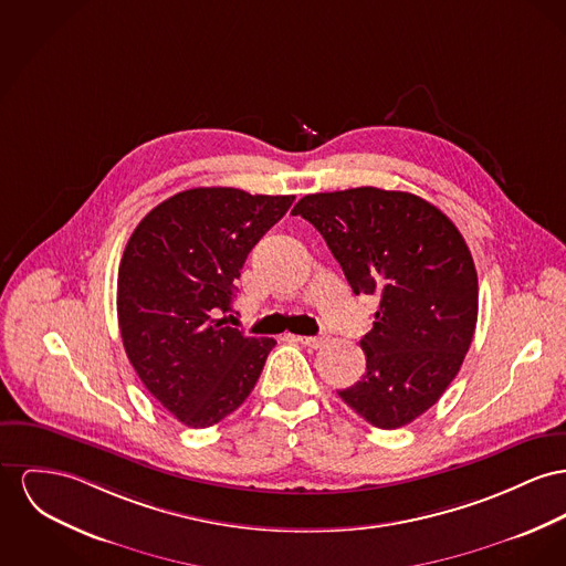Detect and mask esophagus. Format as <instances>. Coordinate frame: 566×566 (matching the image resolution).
<instances>
[{"instance_id": "obj_1", "label": "esophagus", "mask_w": 566, "mask_h": 566, "mask_svg": "<svg viewBox=\"0 0 566 566\" xmlns=\"http://www.w3.org/2000/svg\"><path fill=\"white\" fill-rule=\"evenodd\" d=\"M294 339L302 343L304 347H313V349H317V347H322L328 337L326 335H317V337H294Z\"/></svg>"}]
</instances>
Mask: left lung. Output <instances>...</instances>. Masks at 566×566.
<instances>
[{"label":"left lung","instance_id":"1","mask_svg":"<svg viewBox=\"0 0 566 566\" xmlns=\"http://www.w3.org/2000/svg\"><path fill=\"white\" fill-rule=\"evenodd\" d=\"M292 214L324 235L352 292L379 302L360 339L367 371L340 399L379 429L412 422L449 388L474 337L479 279L463 235L403 190L304 195Z\"/></svg>","mask_w":566,"mask_h":566}]
</instances>
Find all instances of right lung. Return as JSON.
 Segmentation results:
<instances>
[{"label": "right lung", "mask_w": 566, "mask_h": 566, "mask_svg": "<svg viewBox=\"0 0 566 566\" xmlns=\"http://www.w3.org/2000/svg\"><path fill=\"white\" fill-rule=\"evenodd\" d=\"M294 195L182 190L135 227L117 272L126 356L151 397L182 424L212 427L255 388L276 340L227 326L251 249Z\"/></svg>", "instance_id": "add662e5"}]
</instances>
